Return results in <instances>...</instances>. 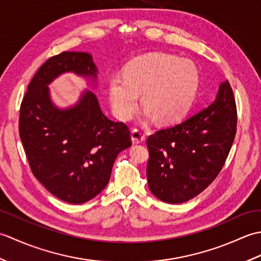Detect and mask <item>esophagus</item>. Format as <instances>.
Wrapping results in <instances>:
<instances>
[{
  "label": "esophagus",
  "instance_id": "1",
  "mask_svg": "<svg viewBox=\"0 0 261 261\" xmlns=\"http://www.w3.org/2000/svg\"><path fill=\"white\" fill-rule=\"evenodd\" d=\"M145 132L140 129H132L131 130V139L134 143H141L145 140Z\"/></svg>",
  "mask_w": 261,
  "mask_h": 261
}]
</instances>
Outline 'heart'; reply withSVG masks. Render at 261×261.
<instances>
[{
  "instance_id": "1",
  "label": "heart",
  "mask_w": 261,
  "mask_h": 261,
  "mask_svg": "<svg viewBox=\"0 0 261 261\" xmlns=\"http://www.w3.org/2000/svg\"><path fill=\"white\" fill-rule=\"evenodd\" d=\"M199 71L191 59L175 55L151 54L126 65L124 76L114 75L109 82L113 112L121 120L130 119L139 105L148 109L160 123L184 116L195 99Z\"/></svg>"
}]
</instances>
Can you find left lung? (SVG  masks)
Segmentation results:
<instances>
[{"label": "left lung", "mask_w": 261, "mask_h": 261, "mask_svg": "<svg viewBox=\"0 0 261 261\" xmlns=\"http://www.w3.org/2000/svg\"><path fill=\"white\" fill-rule=\"evenodd\" d=\"M236 132L237 105L226 80L207 108L148 137L147 179L151 193L170 204L198 195L222 169Z\"/></svg>", "instance_id": "8db88e82"}]
</instances>
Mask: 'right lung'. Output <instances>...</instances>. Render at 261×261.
Returning a JSON list of instances; mask_svg holds the SVG:
<instances>
[{
    "instance_id": "right-lung-1",
    "label": "right lung",
    "mask_w": 261,
    "mask_h": 261,
    "mask_svg": "<svg viewBox=\"0 0 261 261\" xmlns=\"http://www.w3.org/2000/svg\"><path fill=\"white\" fill-rule=\"evenodd\" d=\"M66 71L95 79L97 69L87 53L64 51L47 59L22 99L19 134L36 178L62 201L82 204L108 185L114 160L131 146V137L125 123L103 114L90 91L73 108L55 107L48 84Z\"/></svg>"
}]
</instances>
